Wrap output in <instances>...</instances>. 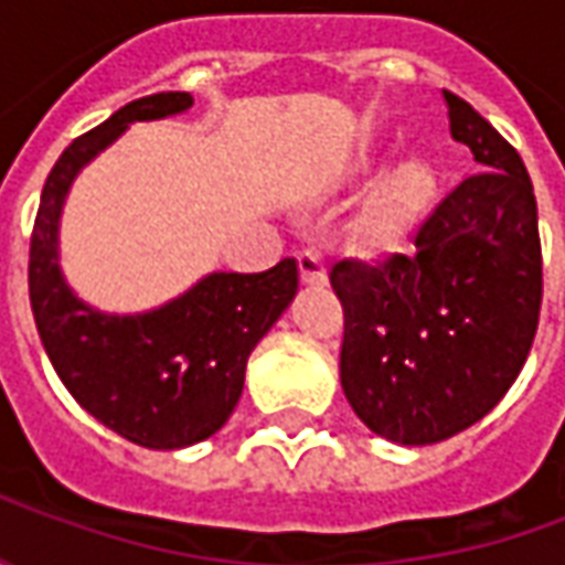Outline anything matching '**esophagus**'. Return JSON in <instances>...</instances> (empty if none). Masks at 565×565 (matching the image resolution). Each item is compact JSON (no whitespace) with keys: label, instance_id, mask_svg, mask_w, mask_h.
Masks as SVG:
<instances>
[{"label":"esophagus","instance_id":"esophagus-1","mask_svg":"<svg viewBox=\"0 0 565 565\" xmlns=\"http://www.w3.org/2000/svg\"><path fill=\"white\" fill-rule=\"evenodd\" d=\"M299 278L306 287H320L327 284V263L318 250H302L299 254Z\"/></svg>","mask_w":565,"mask_h":565}]
</instances>
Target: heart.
Segmentation results:
<instances>
[{"label": "heart", "mask_w": 565, "mask_h": 565, "mask_svg": "<svg viewBox=\"0 0 565 565\" xmlns=\"http://www.w3.org/2000/svg\"><path fill=\"white\" fill-rule=\"evenodd\" d=\"M438 169L426 157H405L372 186L356 217L354 235L366 250H387L405 242L436 205Z\"/></svg>", "instance_id": "obj_1"}]
</instances>
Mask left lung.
Instances as JSON below:
<instances>
[{
    "label": "left lung",
    "instance_id": "1",
    "mask_svg": "<svg viewBox=\"0 0 565 565\" xmlns=\"http://www.w3.org/2000/svg\"><path fill=\"white\" fill-rule=\"evenodd\" d=\"M450 136L484 172L420 223L415 254L342 259V391L356 417L399 445H433L478 424L509 393L542 308V242L521 153L457 93Z\"/></svg>",
    "mask_w": 565,
    "mask_h": 565
}]
</instances>
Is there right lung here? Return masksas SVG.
Listing matches in <instances>:
<instances>
[{
	"label": "right lung",
	"instance_id": "obj_1",
	"mask_svg": "<svg viewBox=\"0 0 565 565\" xmlns=\"http://www.w3.org/2000/svg\"><path fill=\"white\" fill-rule=\"evenodd\" d=\"M190 105V93L141 96L72 141L44 181L30 238L32 318L56 375L99 424L153 450L196 445L226 424L247 356L299 287L296 259H281L257 275L214 271L169 306L117 318L84 306L63 281L56 230L75 174L132 120L181 115Z\"/></svg>",
	"mask_w": 565,
	"mask_h": 565
}]
</instances>
